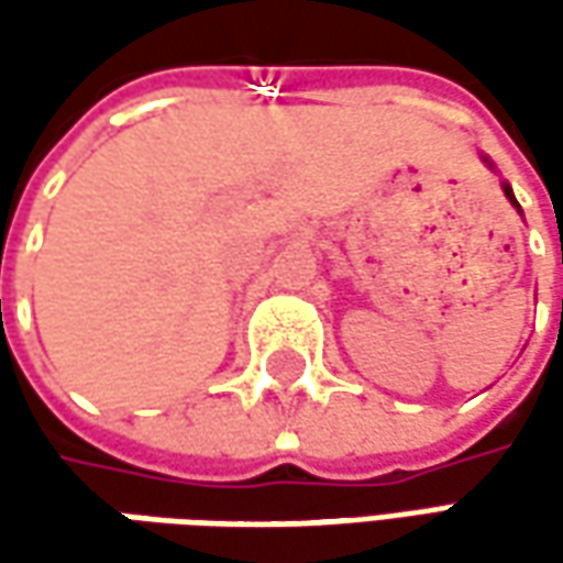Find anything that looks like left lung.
<instances>
[{"mask_svg": "<svg viewBox=\"0 0 563 563\" xmlns=\"http://www.w3.org/2000/svg\"><path fill=\"white\" fill-rule=\"evenodd\" d=\"M505 194H508V200H510V203L517 206V200H514V190H510V187H508V185H505Z\"/></svg>", "mask_w": 563, "mask_h": 563, "instance_id": "left-lung-1", "label": "left lung"}]
</instances>
